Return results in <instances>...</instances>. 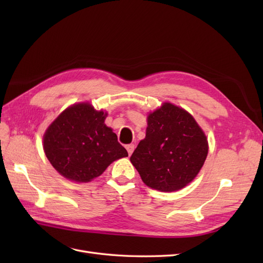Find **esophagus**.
I'll list each match as a JSON object with an SVG mask.
<instances>
[{
	"label": "esophagus",
	"instance_id": "esophagus-1",
	"mask_svg": "<svg viewBox=\"0 0 263 263\" xmlns=\"http://www.w3.org/2000/svg\"><path fill=\"white\" fill-rule=\"evenodd\" d=\"M126 149H127V153H128V155L130 156V155L134 153V150H135V145H134V144L127 145V146H126Z\"/></svg>",
	"mask_w": 263,
	"mask_h": 263
}]
</instances>
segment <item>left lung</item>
<instances>
[{
    "label": "left lung",
    "mask_w": 263,
    "mask_h": 263,
    "mask_svg": "<svg viewBox=\"0 0 263 263\" xmlns=\"http://www.w3.org/2000/svg\"><path fill=\"white\" fill-rule=\"evenodd\" d=\"M145 139L130 162L146 185L161 192L186 186L202 169L209 142L193 116L185 109L163 103L147 118Z\"/></svg>",
    "instance_id": "obj_1"
}]
</instances>
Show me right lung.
Instances as JSON below:
<instances>
[{"instance_id":"right-lung-1","label":"right lung","mask_w":263,"mask_h":263,"mask_svg":"<svg viewBox=\"0 0 263 263\" xmlns=\"http://www.w3.org/2000/svg\"><path fill=\"white\" fill-rule=\"evenodd\" d=\"M106 112L90 103L66 108L44 135V151L62 177L74 182H90L100 177L113 161L128 157L116 134L104 122Z\"/></svg>"}]
</instances>
